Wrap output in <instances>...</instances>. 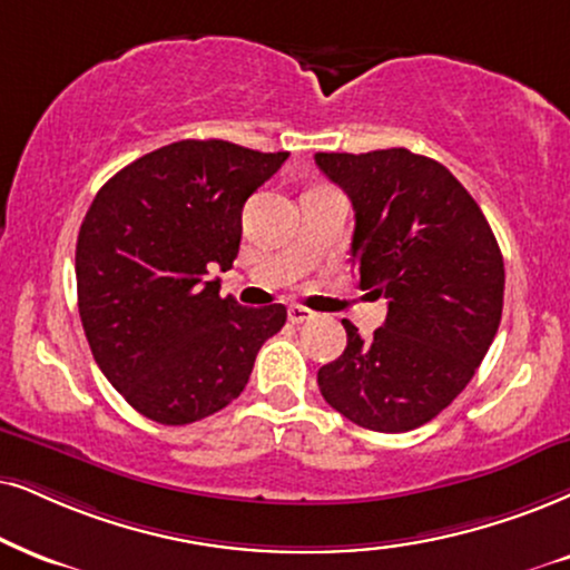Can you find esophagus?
Returning a JSON list of instances; mask_svg holds the SVG:
<instances>
[{"instance_id":"obj_1","label":"esophagus","mask_w":570,"mask_h":570,"mask_svg":"<svg viewBox=\"0 0 570 570\" xmlns=\"http://www.w3.org/2000/svg\"><path fill=\"white\" fill-rule=\"evenodd\" d=\"M313 318H315L313 309H307V307H302V305H292L289 307V321L292 323H305V321H313Z\"/></svg>"}]
</instances>
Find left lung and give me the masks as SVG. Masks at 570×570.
Returning <instances> with one entry per match:
<instances>
[{"mask_svg": "<svg viewBox=\"0 0 570 570\" xmlns=\"http://www.w3.org/2000/svg\"><path fill=\"white\" fill-rule=\"evenodd\" d=\"M315 165L355 210L352 265L389 302L384 326L318 371L323 400L357 426L400 434L458 397L500 328L505 265L465 186L410 149L318 153Z\"/></svg>", "mask_w": 570, "mask_h": 570, "instance_id": "1", "label": "left lung"}]
</instances>
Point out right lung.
Instances as JSON below:
<instances>
[{"mask_svg":"<svg viewBox=\"0 0 570 570\" xmlns=\"http://www.w3.org/2000/svg\"><path fill=\"white\" fill-rule=\"evenodd\" d=\"M289 153L186 139L118 170L76 244L78 313L107 381L149 421L186 426L247 386L284 305L220 297L239 255L242 207Z\"/></svg>","mask_w":570,"mask_h":570,"instance_id":"add662e5","label":"right lung"}]
</instances>
